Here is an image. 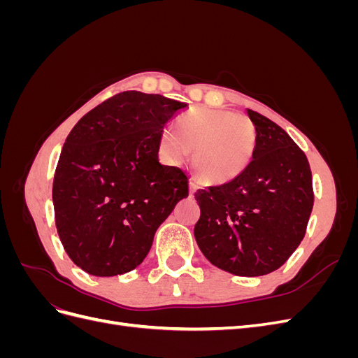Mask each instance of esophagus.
<instances>
[{
    "mask_svg": "<svg viewBox=\"0 0 358 358\" xmlns=\"http://www.w3.org/2000/svg\"><path fill=\"white\" fill-rule=\"evenodd\" d=\"M197 189H199V185H197V183L194 182V180H189V194H191V196H192V194L196 192Z\"/></svg>",
    "mask_w": 358,
    "mask_h": 358,
    "instance_id": "esophagus-1",
    "label": "esophagus"
}]
</instances>
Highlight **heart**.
Listing matches in <instances>:
<instances>
[{
  "instance_id": "1",
  "label": "heart",
  "mask_w": 358,
  "mask_h": 358,
  "mask_svg": "<svg viewBox=\"0 0 358 358\" xmlns=\"http://www.w3.org/2000/svg\"><path fill=\"white\" fill-rule=\"evenodd\" d=\"M158 138L159 155L182 164L192 152L191 169L204 183H225L245 171L255 149L254 124L243 115L215 109H192Z\"/></svg>"
}]
</instances>
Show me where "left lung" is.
<instances>
[{
  "mask_svg": "<svg viewBox=\"0 0 358 358\" xmlns=\"http://www.w3.org/2000/svg\"><path fill=\"white\" fill-rule=\"evenodd\" d=\"M255 127L252 161L242 175L199 189L194 236L203 255L236 276H263L282 266L306 233L313 206L305 152L282 128L248 109Z\"/></svg>",
  "mask_w": 358,
  "mask_h": 358,
  "instance_id": "obj_1",
  "label": "left lung"
}]
</instances>
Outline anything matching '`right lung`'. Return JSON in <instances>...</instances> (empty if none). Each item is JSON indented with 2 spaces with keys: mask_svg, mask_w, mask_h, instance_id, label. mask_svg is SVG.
Instances as JSON below:
<instances>
[{
  "mask_svg": "<svg viewBox=\"0 0 358 358\" xmlns=\"http://www.w3.org/2000/svg\"><path fill=\"white\" fill-rule=\"evenodd\" d=\"M187 107L158 94L125 91L74 125L52 188L55 224L71 262L94 276L131 272L158 227L188 197V176L162 166L158 138Z\"/></svg>",
  "mask_w": 358,
  "mask_h": 358,
  "instance_id": "right-lung-1",
  "label": "right lung"
}]
</instances>
